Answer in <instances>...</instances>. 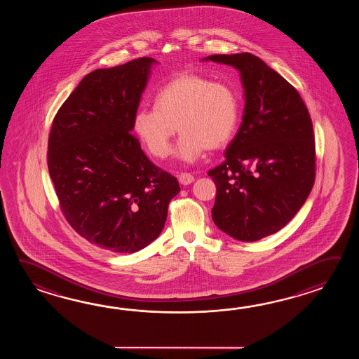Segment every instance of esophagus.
<instances>
[{"label": "esophagus", "instance_id": "esophagus-1", "mask_svg": "<svg viewBox=\"0 0 359 359\" xmlns=\"http://www.w3.org/2000/svg\"><path fill=\"white\" fill-rule=\"evenodd\" d=\"M178 181L183 186H187V184H190V183L194 182L195 181V178L190 173H181L180 177H178Z\"/></svg>", "mask_w": 359, "mask_h": 359}]
</instances>
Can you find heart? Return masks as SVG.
I'll return each mask as SVG.
<instances>
[{"label":"heart","instance_id":"obj_1","mask_svg":"<svg viewBox=\"0 0 359 359\" xmlns=\"http://www.w3.org/2000/svg\"><path fill=\"white\" fill-rule=\"evenodd\" d=\"M240 101L229 84L212 82L196 74H182L164 84L155 95V107H140L132 127L149 153L168 156L177 132L175 156L192 164L206 149L226 145L236 132Z\"/></svg>","mask_w":359,"mask_h":359}]
</instances>
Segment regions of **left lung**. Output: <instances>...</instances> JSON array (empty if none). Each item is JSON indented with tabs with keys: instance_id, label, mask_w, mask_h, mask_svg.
I'll return each instance as SVG.
<instances>
[{
	"instance_id": "1",
	"label": "left lung",
	"mask_w": 359,
	"mask_h": 359,
	"mask_svg": "<svg viewBox=\"0 0 359 359\" xmlns=\"http://www.w3.org/2000/svg\"><path fill=\"white\" fill-rule=\"evenodd\" d=\"M209 60L237 69L245 91L243 123L226 161L208 173L217 186L212 217L229 236L252 243L285 227L312 191V119L299 92L259 57L203 59Z\"/></svg>"
}]
</instances>
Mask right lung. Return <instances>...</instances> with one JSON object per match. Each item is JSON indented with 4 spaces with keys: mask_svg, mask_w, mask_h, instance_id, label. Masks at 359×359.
I'll return each mask as SVG.
<instances>
[{
    "mask_svg": "<svg viewBox=\"0 0 359 359\" xmlns=\"http://www.w3.org/2000/svg\"><path fill=\"white\" fill-rule=\"evenodd\" d=\"M158 61L96 69L55 115L47 164L69 224L91 244L136 252L161 235L176 177L142 151L132 121Z\"/></svg>",
    "mask_w": 359,
    "mask_h": 359,
    "instance_id": "add662e5",
    "label": "right lung"
}]
</instances>
